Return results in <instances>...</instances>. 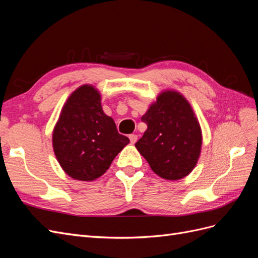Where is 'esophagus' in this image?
<instances>
[{
  "mask_svg": "<svg viewBox=\"0 0 258 258\" xmlns=\"http://www.w3.org/2000/svg\"><path fill=\"white\" fill-rule=\"evenodd\" d=\"M129 139H130L131 144H135L138 141V136L137 135H130Z\"/></svg>",
  "mask_w": 258,
  "mask_h": 258,
  "instance_id": "obj_1",
  "label": "esophagus"
}]
</instances>
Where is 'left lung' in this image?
<instances>
[{
  "instance_id": "1",
  "label": "left lung",
  "mask_w": 258,
  "mask_h": 258,
  "mask_svg": "<svg viewBox=\"0 0 258 258\" xmlns=\"http://www.w3.org/2000/svg\"><path fill=\"white\" fill-rule=\"evenodd\" d=\"M142 120L147 129L136 147L151 169L170 181L188 175L202 145L200 124L188 101L177 91H162Z\"/></svg>"
}]
</instances>
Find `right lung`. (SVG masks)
I'll use <instances>...</instances> for the list:
<instances>
[{
    "mask_svg": "<svg viewBox=\"0 0 258 258\" xmlns=\"http://www.w3.org/2000/svg\"><path fill=\"white\" fill-rule=\"evenodd\" d=\"M129 139L105 115L100 92L83 85L62 107L52 132V147L64 172L79 181H93L110 168Z\"/></svg>",
    "mask_w": 258,
    "mask_h": 258,
    "instance_id": "1",
    "label": "right lung"
}]
</instances>
